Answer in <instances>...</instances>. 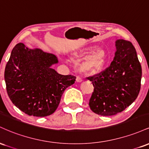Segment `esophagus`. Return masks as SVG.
<instances>
[{
	"label": "esophagus",
	"instance_id": "1",
	"mask_svg": "<svg viewBox=\"0 0 149 149\" xmlns=\"http://www.w3.org/2000/svg\"><path fill=\"white\" fill-rule=\"evenodd\" d=\"M82 81H83V80H82L81 78H80L79 76L76 77V82H78V83H80V82Z\"/></svg>",
	"mask_w": 149,
	"mask_h": 149
}]
</instances>
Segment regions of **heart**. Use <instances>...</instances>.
Segmentation results:
<instances>
[{
	"label": "heart",
	"mask_w": 149,
	"mask_h": 149,
	"mask_svg": "<svg viewBox=\"0 0 149 149\" xmlns=\"http://www.w3.org/2000/svg\"><path fill=\"white\" fill-rule=\"evenodd\" d=\"M91 48L80 49L71 53V58L79 57L83 55ZM106 63V53L103 49L98 48L89 52L78 64V68L81 72L93 74L100 72L104 68Z\"/></svg>",
	"instance_id": "heart-1"
}]
</instances>
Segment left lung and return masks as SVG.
Wrapping results in <instances>:
<instances>
[{
	"mask_svg": "<svg viewBox=\"0 0 149 149\" xmlns=\"http://www.w3.org/2000/svg\"><path fill=\"white\" fill-rule=\"evenodd\" d=\"M110 66L88 77L94 86L89 106L100 116H113L131 105L141 88V66L131 42L119 39Z\"/></svg>",
	"mask_w": 149,
	"mask_h": 149,
	"instance_id": "8db88e82",
	"label": "left lung"
}]
</instances>
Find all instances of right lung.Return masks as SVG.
I'll list each match as a JSON object with an SVG mask.
<instances>
[{"label": "right lung", "instance_id": "add662e5", "mask_svg": "<svg viewBox=\"0 0 149 149\" xmlns=\"http://www.w3.org/2000/svg\"><path fill=\"white\" fill-rule=\"evenodd\" d=\"M57 57L40 49H29L22 42L12 50L5 69L6 90L10 100L29 116L52 114L64 90L76 81L72 75L59 74L51 66Z\"/></svg>", "mask_w": 149, "mask_h": 149}]
</instances>
